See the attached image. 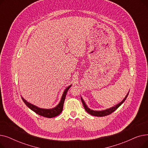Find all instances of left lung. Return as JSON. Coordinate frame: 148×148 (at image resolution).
<instances>
[{"instance_id":"left-lung-1","label":"left lung","mask_w":148,"mask_h":148,"mask_svg":"<svg viewBox=\"0 0 148 148\" xmlns=\"http://www.w3.org/2000/svg\"><path fill=\"white\" fill-rule=\"evenodd\" d=\"M128 94L129 92L128 93V94L126 95V97H125V98H124L123 99V101H122L119 103L118 104H117L116 106L113 107H111L110 108H108V109H106L105 110H103V111H94V110H90V108H89L86 105V104H85V103L84 102L83 99L81 98V100L82 101V103H83V105L84 106V109L86 110V111L90 114L91 115H93V116H99V117H102V116H107V115H109L110 114L112 113L113 112H114L117 108L120 106H121V104L125 101L126 98H127L128 95Z\"/></svg>"}]
</instances>
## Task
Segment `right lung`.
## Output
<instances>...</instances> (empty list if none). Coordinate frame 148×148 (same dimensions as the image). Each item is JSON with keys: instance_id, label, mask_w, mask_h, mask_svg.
<instances>
[{"instance_id": "right-lung-1", "label": "right lung", "mask_w": 148, "mask_h": 148, "mask_svg": "<svg viewBox=\"0 0 148 148\" xmlns=\"http://www.w3.org/2000/svg\"><path fill=\"white\" fill-rule=\"evenodd\" d=\"M71 86V85H70V86H69L68 88H66V89L64 92L63 95H62L61 100H60V103H59V104L56 107L51 108V109H45V108H39L32 104L28 103L23 97H21V98L23 101V102L25 103V104L30 108V109L33 110L36 114L40 115V116H44V117H45V118H51L55 117V116H58L62 112L66 93H67L68 89H69V88Z\"/></svg>"}]
</instances>
